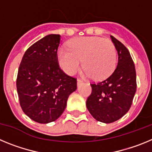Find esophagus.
Masks as SVG:
<instances>
[{"mask_svg":"<svg viewBox=\"0 0 152 152\" xmlns=\"http://www.w3.org/2000/svg\"><path fill=\"white\" fill-rule=\"evenodd\" d=\"M83 83V81L81 80H80V79H77V87H78L79 85H80V84H81Z\"/></svg>","mask_w":152,"mask_h":152,"instance_id":"obj_1","label":"esophagus"}]
</instances>
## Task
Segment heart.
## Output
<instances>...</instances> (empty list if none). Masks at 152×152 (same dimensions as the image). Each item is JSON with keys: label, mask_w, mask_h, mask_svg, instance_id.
Instances as JSON below:
<instances>
[{"label": "heart", "mask_w": 152, "mask_h": 152, "mask_svg": "<svg viewBox=\"0 0 152 152\" xmlns=\"http://www.w3.org/2000/svg\"><path fill=\"white\" fill-rule=\"evenodd\" d=\"M69 49H58V61L61 69L72 75L79 69L82 60L84 75L95 80H103L113 72L117 53L111 40L99 36H84L72 39Z\"/></svg>", "instance_id": "heart-1"}]
</instances>
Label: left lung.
Masks as SVG:
<instances>
[{
  "instance_id": "obj_1",
  "label": "left lung",
  "mask_w": 152,
  "mask_h": 152,
  "mask_svg": "<svg viewBox=\"0 0 152 152\" xmlns=\"http://www.w3.org/2000/svg\"><path fill=\"white\" fill-rule=\"evenodd\" d=\"M118 53V64L105 80L91 84L92 93L87 108L96 120L111 123L123 117L130 109L136 91L135 64L126 47L110 36Z\"/></svg>"
}]
</instances>
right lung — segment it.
<instances>
[{
    "instance_id": "1",
    "label": "right lung",
    "mask_w": 152,
    "mask_h": 152,
    "mask_svg": "<svg viewBox=\"0 0 152 152\" xmlns=\"http://www.w3.org/2000/svg\"><path fill=\"white\" fill-rule=\"evenodd\" d=\"M61 36L49 34L26 50L21 61L17 89L21 108L33 121H56L77 89V80L59 68L57 50Z\"/></svg>"
}]
</instances>
